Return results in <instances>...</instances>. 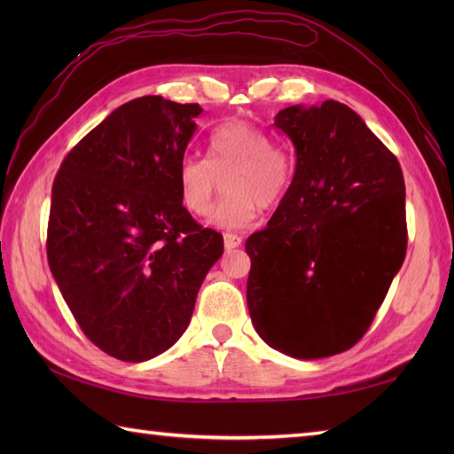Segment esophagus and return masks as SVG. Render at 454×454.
<instances>
[{
    "mask_svg": "<svg viewBox=\"0 0 454 454\" xmlns=\"http://www.w3.org/2000/svg\"><path fill=\"white\" fill-rule=\"evenodd\" d=\"M224 246H226V249H234L238 246H242V236L224 234Z\"/></svg>",
    "mask_w": 454,
    "mask_h": 454,
    "instance_id": "1",
    "label": "esophagus"
}]
</instances>
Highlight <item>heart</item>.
Returning a JSON list of instances; mask_svg holds the SVG:
<instances>
[{"label": "heart", "mask_w": 454, "mask_h": 454, "mask_svg": "<svg viewBox=\"0 0 454 454\" xmlns=\"http://www.w3.org/2000/svg\"><path fill=\"white\" fill-rule=\"evenodd\" d=\"M226 197L212 210L208 224L220 230L252 226L262 207H277L291 185L293 166L286 153L273 148L269 134L246 121L220 124L208 137L207 158L185 156L177 168L183 207L205 216L215 200L218 176Z\"/></svg>", "instance_id": "b5f03b06"}]
</instances>
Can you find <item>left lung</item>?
<instances>
[{"mask_svg":"<svg viewBox=\"0 0 454 454\" xmlns=\"http://www.w3.org/2000/svg\"><path fill=\"white\" fill-rule=\"evenodd\" d=\"M275 127L291 138V187L247 238V308L259 337L294 359L347 351L369 330L406 257V187L398 160L347 105H293Z\"/></svg>","mask_w":454,"mask_h":454,"instance_id":"left-lung-1","label":"left lung"}]
</instances>
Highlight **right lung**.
Instances as JSON below:
<instances>
[{
    "label": "right lung",
    "mask_w": 454,
    "mask_h": 454,
    "mask_svg": "<svg viewBox=\"0 0 454 454\" xmlns=\"http://www.w3.org/2000/svg\"><path fill=\"white\" fill-rule=\"evenodd\" d=\"M202 113L146 95L114 109L64 158L46 255L82 332L142 363L185 333L224 239L183 207L177 168Z\"/></svg>",
    "instance_id": "right-lung-1"
}]
</instances>
